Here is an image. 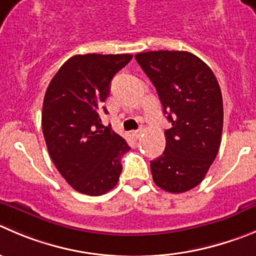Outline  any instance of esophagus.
<instances>
[{
	"instance_id": "1",
	"label": "esophagus",
	"mask_w": 256,
	"mask_h": 256,
	"mask_svg": "<svg viewBox=\"0 0 256 256\" xmlns=\"http://www.w3.org/2000/svg\"><path fill=\"white\" fill-rule=\"evenodd\" d=\"M132 136L133 138H136V140H140V136H142V130H133Z\"/></svg>"
}]
</instances>
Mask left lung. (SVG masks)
<instances>
[{"label": "left lung", "mask_w": 256, "mask_h": 256, "mask_svg": "<svg viewBox=\"0 0 256 256\" xmlns=\"http://www.w3.org/2000/svg\"><path fill=\"white\" fill-rule=\"evenodd\" d=\"M134 58L172 124L164 130V152L150 160L153 181L164 191L182 194L202 182L220 148V85L212 70L187 51H148Z\"/></svg>", "instance_id": "left-lung-1"}]
</instances>
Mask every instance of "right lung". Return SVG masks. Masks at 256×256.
Instances as JSON below:
<instances>
[{"label":"right lung","instance_id":"right-lung-1","mask_svg":"<svg viewBox=\"0 0 256 256\" xmlns=\"http://www.w3.org/2000/svg\"><path fill=\"white\" fill-rule=\"evenodd\" d=\"M133 55H75L51 79L41 114L48 154L78 192L100 196L118 184L126 140L102 124L114 75Z\"/></svg>","mask_w":256,"mask_h":256}]
</instances>
